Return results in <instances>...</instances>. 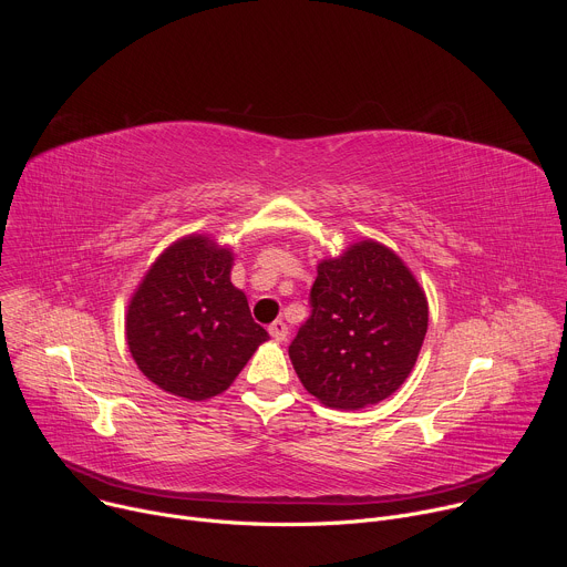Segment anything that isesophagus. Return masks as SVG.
<instances>
[{"mask_svg":"<svg viewBox=\"0 0 567 567\" xmlns=\"http://www.w3.org/2000/svg\"><path fill=\"white\" fill-rule=\"evenodd\" d=\"M269 334L274 337V341L282 343V341L287 339V334H289V328H287V322H285V320H274V322H271V326H269Z\"/></svg>","mask_w":567,"mask_h":567,"instance_id":"obj_1","label":"esophagus"}]
</instances>
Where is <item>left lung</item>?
I'll return each instance as SVG.
<instances>
[{"mask_svg": "<svg viewBox=\"0 0 567 567\" xmlns=\"http://www.w3.org/2000/svg\"><path fill=\"white\" fill-rule=\"evenodd\" d=\"M309 305L289 359L320 403L359 411L409 379L429 330V302L394 251L363 239L322 260Z\"/></svg>", "mask_w": 567, "mask_h": 567, "instance_id": "left-lung-1", "label": "left lung"}]
</instances>
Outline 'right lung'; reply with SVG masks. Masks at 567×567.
<instances>
[{"instance_id": "obj_1", "label": "right lung", "mask_w": 567, "mask_h": 567, "mask_svg": "<svg viewBox=\"0 0 567 567\" xmlns=\"http://www.w3.org/2000/svg\"><path fill=\"white\" fill-rule=\"evenodd\" d=\"M230 269L233 251L195 233L161 254L136 287L125 337L138 370L161 390L210 399L269 339Z\"/></svg>"}]
</instances>
